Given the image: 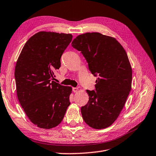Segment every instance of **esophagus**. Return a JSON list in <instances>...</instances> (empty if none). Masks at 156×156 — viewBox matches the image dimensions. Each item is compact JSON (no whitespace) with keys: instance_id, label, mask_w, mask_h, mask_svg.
Returning <instances> with one entry per match:
<instances>
[{"instance_id":"obj_1","label":"esophagus","mask_w":156,"mask_h":156,"mask_svg":"<svg viewBox=\"0 0 156 156\" xmlns=\"http://www.w3.org/2000/svg\"><path fill=\"white\" fill-rule=\"evenodd\" d=\"M78 90H79V88H73V91L74 92H77Z\"/></svg>"}]
</instances>
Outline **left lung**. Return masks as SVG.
<instances>
[{"mask_svg":"<svg viewBox=\"0 0 156 156\" xmlns=\"http://www.w3.org/2000/svg\"><path fill=\"white\" fill-rule=\"evenodd\" d=\"M81 51L96 81V91L87 90L81 107L84 121L94 129L111 126L123 108L131 88L132 69L125 49L115 37L99 32L77 36L72 42Z\"/></svg>","mask_w":156,"mask_h":156,"instance_id":"left-lung-1","label":"left lung"}]
</instances>
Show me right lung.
<instances>
[{
	"instance_id": "1",
	"label": "right lung",
	"mask_w": 156,
	"mask_h": 156,
	"mask_svg": "<svg viewBox=\"0 0 156 156\" xmlns=\"http://www.w3.org/2000/svg\"><path fill=\"white\" fill-rule=\"evenodd\" d=\"M72 37L71 34L39 32L26 42L17 59L15 79L18 100L32 123L40 128L57 126L70 105L72 87L53 80Z\"/></svg>"
}]
</instances>
